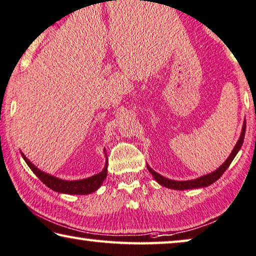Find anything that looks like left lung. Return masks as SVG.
I'll return each mask as SVG.
<instances>
[{"label":"left lung","mask_w":256,"mask_h":256,"mask_svg":"<svg viewBox=\"0 0 256 256\" xmlns=\"http://www.w3.org/2000/svg\"><path fill=\"white\" fill-rule=\"evenodd\" d=\"M245 132H246V120L244 121V124H242V134H240V137L238 140V142H236V146L233 148L231 154L228 156V158L225 160L223 164H222L220 168H218L216 171L211 172L209 174H206V176H202L198 178V179H194V180H187V181H176V180H171V179H168V178L160 176V174H158L157 172H154L152 168H150L149 165L148 166V170H149V172L152 174L154 180L157 181L159 184H162V186H164L166 188H171V190H194V188H201V187H208L210 186L211 184H214V181H217L220 178L223 176V173L226 171V168L231 164L233 159L236 156V154L239 152L240 148H242V143H244V138H245Z\"/></svg>","instance_id":"1"}]
</instances>
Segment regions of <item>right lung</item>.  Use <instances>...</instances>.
Returning a JSON list of instances; mask_svg holds the SVG:
<instances>
[{
    "mask_svg": "<svg viewBox=\"0 0 256 256\" xmlns=\"http://www.w3.org/2000/svg\"><path fill=\"white\" fill-rule=\"evenodd\" d=\"M20 154H22V157L24 158V160L26 162L28 168L32 170V172L34 173L47 187H50V190H53L54 192H64V194H72V195L91 194V192H96L99 187L102 186L104 180H105L107 176V164H108V162H107V157H106L105 168H102V171L100 173L96 174V176H92L90 178H86V179L68 181V180L58 179L56 176H50V174L42 172V170L36 168V166L33 165L26 157H25V154L23 152Z\"/></svg>",
    "mask_w": 256,
    "mask_h": 256,
    "instance_id": "add662e5",
    "label": "right lung"
}]
</instances>
